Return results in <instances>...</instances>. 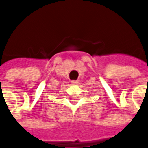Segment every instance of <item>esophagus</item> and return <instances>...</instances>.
<instances>
[{"label": "esophagus", "instance_id": "obj_1", "mask_svg": "<svg viewBox=\"0 0 148 148\" xmlns=\"http://www.w3.org/2000/svg\"><path fill=\"white\" fill-rule=\"evenodd\" d=\"M71 83L73 84H77V83H78V81H72Z\"/></svg>", "mask_w": 148, "mask_h": 148}]
</instances>
